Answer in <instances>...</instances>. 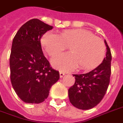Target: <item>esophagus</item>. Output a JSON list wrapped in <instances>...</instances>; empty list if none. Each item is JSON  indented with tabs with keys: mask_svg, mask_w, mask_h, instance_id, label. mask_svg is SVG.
Wrapping results in <instances>:
<instances>
[{
	"mask_svg": "<svg viewBox=\"0 0 123 123\" xmlns=\"http://www.w3.org/2000/svg\"><path fill=\"white\" fill-rule=\"evenodd\" d=\"M59 74H60V78H62L63 76H64L65 74H64V72H60Z\"/></svg>",
	"mask_w": 123,
	"mask_h": 123,
	"instance_id": "1",
	"label": "esophagus"
}]
</instances>
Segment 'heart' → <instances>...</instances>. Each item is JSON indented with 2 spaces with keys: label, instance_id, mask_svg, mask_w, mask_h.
<instances>
[{
  "label": "heart",
  "instance_id": "obj_1",
  "mask_svg": "<svg viewBox=\"0 0 123 123\" xmlns=\"http://www.w3.org/2000/svg\"><path fill=\"white\" fill-rule=\"evenodd\" d=\"M43 49L53 57L70 46V53L61 54L51 60L53 66L62 70H72L80 66L89 70L98 65L105 54V45L102 39L84 29H72L59 36L48 32L42 38Z\"/></svg>",
  "mask_w": 123,
  "mask_h": 123
}]
</instances>
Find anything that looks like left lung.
Returning a JSON list of instances; mask_svg holds the SVG:
<instances>
[{"mask_svg":"<svg viewBox=\"0 0 123 123\" xmlns=\"http://www.w3.org/2000/svg\"><path fill=\"white\" fill-rule=\"evenodd\" d=\"M106 57L96 68L82 74H74L75 83L68 89L70 103L80 110H89L102 100L110 84L111 75V51L106 41Z\"/></svg>","mask_w":123,"mask_h":123,"instance_id":"8db88e82","label":"left lung"}]
</instances>
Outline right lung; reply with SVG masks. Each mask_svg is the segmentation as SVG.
Masks as SVG:
<instances>
[{"label":"right lung","mask_w":123,"mask_h":123,"mask_svg":"<svg viewBox=\"0 0 123 123\" xmlns=\"http://www.w3.org/2000/svg\"><path fill=\"white\" fill-rule=\"evenodd\" d=\"M52 26L32 19L21 27L13 38L10 57V80L18 96L26 103L39 104L48 98L59 80L43 55L40 40Z\"/></svg>","instance_id":"1"}]
</instances>
